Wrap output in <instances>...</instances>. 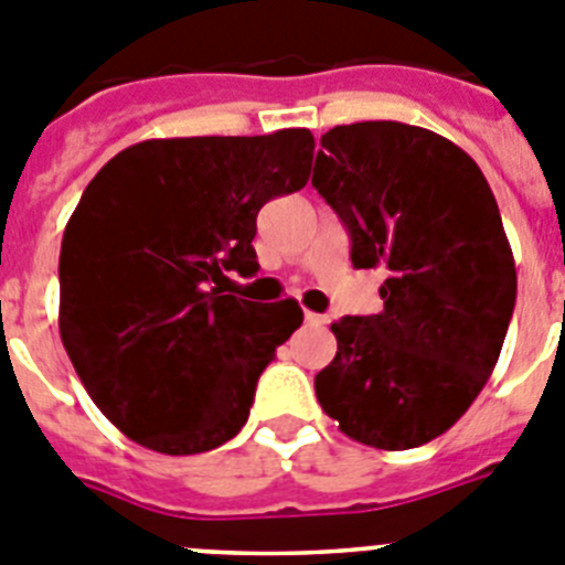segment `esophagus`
Returning a JSON list of instances; mask_svg holds the SVG:
<instances>
[{"label": "esophagus", "instance_id": "34e87169", "mask_svg": "<svg viewBox=\"0 0 565 565\" xmlns=\"http://www.w3.org/2000/svg\"><path fill=\"white\" fill-rule=\"evenodd\" d=\"M306 322H308V326H326V322H328V319L326 317H322V313H313V311H306Z\"/></svg>", "mask_w": 565, "mask_h": 565}]
</instances>
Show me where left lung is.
<instances>
[{"label":"left lung","instance_id":"1","mask_svg":"<svg viewBox=\"0 0 565 565\" xmlns=\"http://www.w3.org/2000/svg\"><path fill=\"white\" fill-rule=\"evenodd\" d=\"M313 189L351 234L353 268H384L382 313L333 322L317 398L348 438L411 450L483 391L515 311V257L478 163L444 135L359 121L322 135Z\"/></svg>","mask_w":565,"mask_h":565}]
</instances>
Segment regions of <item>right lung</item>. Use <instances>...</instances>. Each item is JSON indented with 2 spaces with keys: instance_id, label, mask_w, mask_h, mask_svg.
<instances>
[{
  "instance_id": "right-lung-1",
  "label": "right lung",
  "mask_w": 565,
  "mask_h": 565,
  "mask_svg": "<svg viewBox=\"0 0 565 565\" xmlns=\"http://www.w3.org/2000/svg\"><path fill=\"white\" fill-rule=\"evenodd\" d=\"M313 135L152 138L84 189L58 257V331L89 398L163 456L226 444L259 373L302 326L297 299L226 294L257 271V212L311 178Z\"/></svg>"
}]
</instances>
